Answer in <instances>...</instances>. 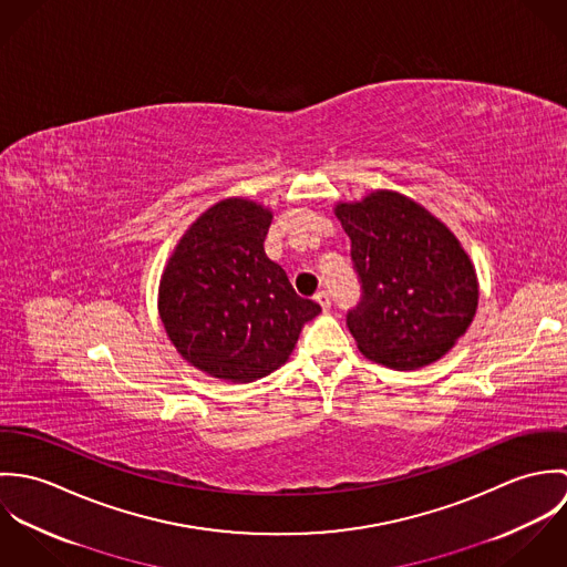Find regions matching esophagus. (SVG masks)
I'll list each match as a JSON object with an SVG mask.
<instances>
[{"label":"esophagus","instance_id":"1","mask_svg":"<svg viewBox=\"0 0 567 567\" xmlns=\"http://www.w3.org/2000/svg\"><path fill=\"white\" fill-rule=\"evenodd\" d=\"M315 301L323 308V312H327L329 308H331V297H329V292L327 290H321V292H317V297H315Z\"/></svg>","mask_w":567,"mask_h":567}]
</instances>
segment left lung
<instances>
[{"label": "left lung", "mask_w": 567, "mask_h": 567, "mask_svg": "<svg viewBox=\"0 0 567 567\" xmlns=\"http://www.w3.org/2000/svg\"><path fill=\"white\" fill-rule=\"evenodd\" d=\"M351 240L362 301L347 315L364 358L414 371L443 358L478 308L476 268L458 238L400 192L333 207Z\"/></svg>", "instance_id": "obj_1"}]
</instances>
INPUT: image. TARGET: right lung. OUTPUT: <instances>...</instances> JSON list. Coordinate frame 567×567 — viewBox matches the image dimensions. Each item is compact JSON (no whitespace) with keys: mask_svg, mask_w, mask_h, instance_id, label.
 <instances>
[{"mask_svg":"<svg viewBox=\"0 0 567 567\" xmlns=\"http://www.w3.org/2000/svg\"><path fill=\"white\" fill-rule=\"evenodd\" d=\"M272 212L225 198L174 246L159 281V317L183 360L225 382H255L290 358L321 306L295 292L266 257Z\"/></svg>","mask_w":567,"mask_h":567,"instance_id":"obj_1","label":"right lung"}]
</instances>
